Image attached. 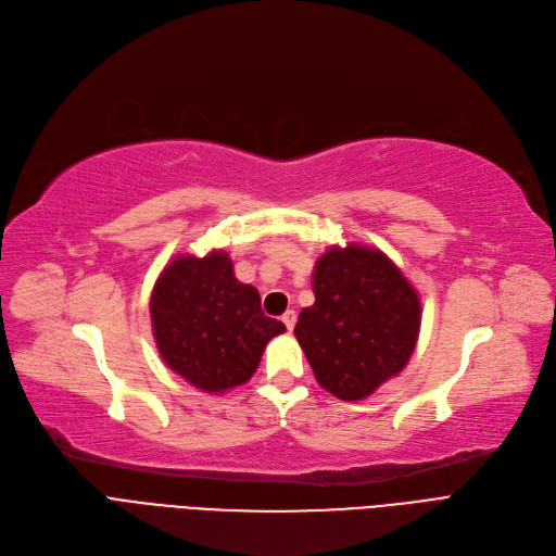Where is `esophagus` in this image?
Instances as JSON below:
<instances>
[{"label":"esophagus","instance_id":"obj_1","mask_svg":"<svg viewBox=\"0 0 556 556\" xmlns=\"http://www.w3.org/2000/svg\"><path fill=\"white\" fill-rule=\"evenodd\" d=\"M282 324L287 326L289 332H292L294 326H296V312H294V309H287V312L282 314Z\"/></svg>","mask_w":556,"mask_h":556}]
</instances>
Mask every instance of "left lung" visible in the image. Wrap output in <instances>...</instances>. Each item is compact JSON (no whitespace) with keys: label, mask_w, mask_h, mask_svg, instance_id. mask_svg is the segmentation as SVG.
Instances as JSON below:
<instances>
[{"label":"left lung","mask_w":556,"mask_h":556,"mask_svg":"<svg viewBox=\"0 0 556 556\" xmlns=\"http://www.w3.org/2000/svg\"><path fill=\"white\" fill-rule=\"evenodd\" d=\"M314 305L294 334L314 378L341 401H362L407 366L420 330V299L378 249L330 247L314 269Z\"/></svg>","instance_id":"8db88e82"}]
</instances>
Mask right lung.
<instances>
[{
  "mask_svg": "<svg viewBox=\"0 0 556 556\" xmlns=\"http://www.w3.org/2000/svg\"><path fill=\"white\" fill-rule=\"evenodd\" d=\"M149 307L163 362L205 393L249 382L269 339L285 332L262 312L257 289L235 278L224 251L172 260Z\"/></svg>",
  "mask_w": 556,
  "mask_h": 556,
  "instance_id": "obj_1",
  "label": "right lung"
}]
</instances>
